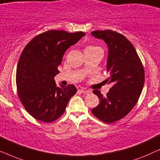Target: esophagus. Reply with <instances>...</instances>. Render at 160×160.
<instances>
[{"label": "esophagus", "instance_id": "1", "mask_svg": "<svg viewBox=\"0 0 160 160\" xmlns=\"http://www.w3.org/2000/svg\"><path fill=\"white\" fill-rule=\"evenodd\" d=\"M78 91L81 92L83 94H88L91 92V91L89 90V89H87L86 88H81L80 89H78Z\"/></svg>", "mask_w": 160, "mask_h": 160}]
</instances>
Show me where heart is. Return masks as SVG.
I'll use <instances>...</instances> for the list:
<instances>
[{
    "label": "heart",
    "instance_id": "obj_1",
    "mask_svg": "<svg viewBox=\"0 0 160 160\" xmlns=\"http://www.w3.org/2000/svg\"><path fill=\"white\" fill-rule=\"evenodd\" d=\"M87 48H99V47H93V46H90V47H88Z\"/></svg>",
    "mask_w": 160,
    "mask_h": 160
}]
</instances>
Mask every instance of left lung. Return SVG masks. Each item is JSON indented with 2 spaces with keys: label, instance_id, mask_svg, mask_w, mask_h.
<instances>
[{
  "label": "left lung",
  "instance_id": "left-lung-1",
  "mask_svg": "<svg viewBox=\"0 0 160 160\" xmlns=\"http://www.w3.org/2000/svg\"><path fill=\"white\" fill-rule=\"evenodd\" d=\"M91 34L108 47L106 69L110 76L106 82L112 84L106 97L93 90L100 103L92 113L101 121L112 123L128 115L137 103L145 81L143 66L133 45L123 35L111 30H95Z\"/></svg>",
  "mask_w": 160,
  "mask_h": 160
}]
</instances>
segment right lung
<instances>
[{"instance_id": "right-lung-1", "label": "right lung", "mask_w": 160, "mask_h": 160, "mask_svg": "<svg viewBox=\"0 0 160 160\" xmlns=\"http://www.w3.org/2000/svg\"><path fill=\"white\" fill-rule=\"evenodd\" d=\"M85 33H70L51 30L32 38L24 48L16 73L19 99L26 111L39 121L52 122L65 112L77 89L73 84L57 86L54 77L59 73L65 52Z\"/></svg>"}]
</instances>
